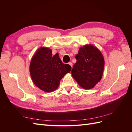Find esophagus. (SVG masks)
<instances>
[{
  "label": "esophagus",
  "instance_id": "1",
  "mask_svg": "<svg viewBox=\"0 0 132 132\" xmlns=\"http://www.w3.org/2000/svg\"><path fill=\"white\" fill-rule=\"evenodd\" d=\"M68 64H69L70 66H71V67L72 68V67H73V64H72V63H71V62H69V63H68Z\"/></svg>",
  "mask_w": 132,
  "mask_h": 132
}]
</instances>
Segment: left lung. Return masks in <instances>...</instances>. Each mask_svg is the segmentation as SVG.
Here are the masks:
<instances>
[{
  "label": "left lung",
  "instance_id": "left-lung-1",
  "mask_svg": "<svg viewBox=\"0 0 132 132\" xmlns=\"http://www.w3.org/2000/svg\"><path fill=\"white\" fill-rule=\"evenodd\" d=\"M75 58L71 75L82 88H93L101 80L104 69L105 61L100 51L93 45H86L80 48Z\"/></svg>",
  "mask_w": 132,
  "mask_h": 132
}]
</instances>
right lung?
<instances>
[{
    "instance_id": "add662e5",
    "label": "right lung",
    "mask_w": 132,
    "mask_h": 132,
    "mask_svg": "<svg viewBox=\"0 0 132 132\" xmlns=\"http://www.w3.org/2000/svg\"><path fill=\"white\" fill-rule=\"evenodd\" d=\"M70 70V65L63 64L58 53L53 56L52 50L43 47L37 50L30 64L31 77L35 85L47 93L56 90L60 80Z\"/></svg>"
}]
</instances>
